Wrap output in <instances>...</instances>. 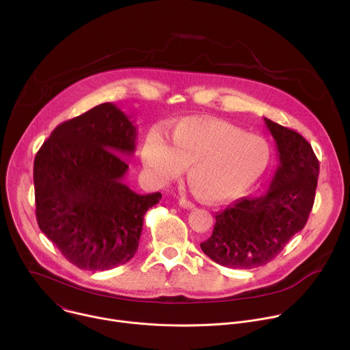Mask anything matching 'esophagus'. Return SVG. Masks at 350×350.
Here are the masks:
<instances>
[{
    "instance_id": "34e87169",
    "label": "esophagus",
    "mask_w": 350,
    "mask_h": 350,
    "mask_svg": "<svg viewBox=\"0 0 350 350\" xmlns=\"http://www.w3.org/2000/svg\"><path fill=\"white\" fill-rule=\"evenodd\" d=\"M178 205H180L181 208H184V209H193V208H195V205H193L191 201H187L185 198H181V199H180Z\"/></svg>"
}]
</instances>
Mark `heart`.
<instances>
[{
  "instance_id": "heart-1",
  "label": "heart",
  "mask_w": 350,
  "mask_h": 350,
  "mask_svg": "<svg viewBox=\"0 0 350 350\" xmlns=\"http://www.w3.org/2000/svg\"><path fill=\"white\" fill-rule=\"evenodd\" d=\"M141 158L154 183L166 185L187 166L192 191L208 202L243 195L267 170L271 149L259 135L223 120L184 118L172 130V144L159 129L144 139Z\"/></svg>"
}]
</instances>
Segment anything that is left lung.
Here are the masks:
<instances>
[{
    "label": "left lung",
    "mask_w": 350,
    "mask_h": 350,
    "mask_svg": "<svg viewBox=\"0 0 350 350\" xmlns=\"http://www.w3.org/2000/svg\"><path fill=\"white\" fill-rule=\"evenodd\" d=\"M280 165L269 189L216 215L213 234L201 243L206 256L230 269H255L273 260L301 231L314 204L319 161L299 133L265 118Z\"/></svg>",
    "instance_id": "left-lung-1"
}]
</instances>
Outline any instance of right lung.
I'll list each match as a JSON object with an SVG mask.
<instances>
[{"mask_svg": "<svg viewBox=\"0 0 350 350\" xmlns=\"http://www.w3.org/2000/svg\"><path fill=\"white\" fill-rule=\"evenodd\" d=\"M135 139L134 122L107 103L59 124L36 155L38 227L79 269L127 263L145 212L161 201V192L139 195L124 183Z\"/></svg>", "mask_w": 350, "mask_h": 350, "instance_id": "obj_1", "label": "right lung"}]
</instances>
